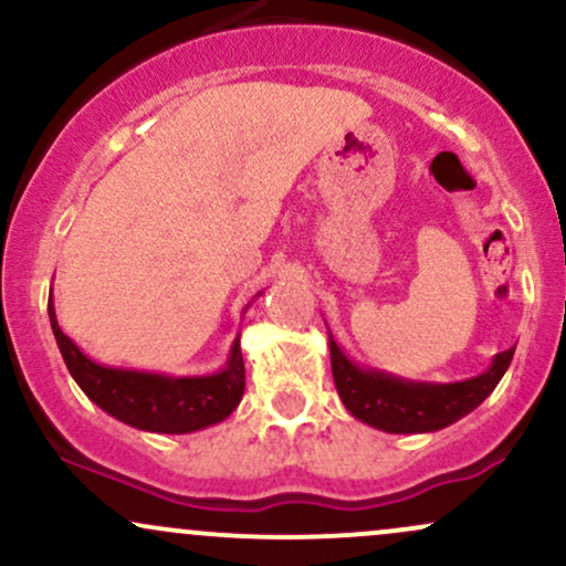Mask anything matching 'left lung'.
I'll use <instances>...</instances> for the list:
<instances>
[{
  "label": "left lung",
  "mask_w": 566,
  "mask_h": 566,
  "mask_svg": "<svg viewBox=\"0 0 566 566\" xmlns=\"http://www.w3.org/2000/svg\"><path fill=\"white\" fill-rule=\"evenodd\" d=\"M516 346L492 359L486 373L460 382H412L365 369L348 359L329 335L335 388L343 405L361 423L388 433H426L465 418L495 391L509 369Z\"/></svg>",
  "instance_id": "1"
}]
</instances>
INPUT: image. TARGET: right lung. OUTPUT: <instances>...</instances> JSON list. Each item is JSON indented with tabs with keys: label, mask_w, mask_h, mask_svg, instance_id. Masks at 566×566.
I'll return each instance as SVG.
<instances>
[{
	"label": "right lung",
	"mask_w": 566,
	"mask_h": 566,
	"mask_svg": "<svg viewBox=\"0 0 566 566\" xmlns=\"http://www.w3.org/2000/svg\"><path fill=\"white\" fill-rule=\"evenodd\" d=\"M50 324L71 378L97 407L122 423L151 433H191L226 420L242 401L244 359L239 337L233 340L226 367L199 378H170L159 373L116 369L95 365L57 327L53 301L48 303Z\"/></svg>",
	"instance_id": "add662e5"
}]
</instances>
